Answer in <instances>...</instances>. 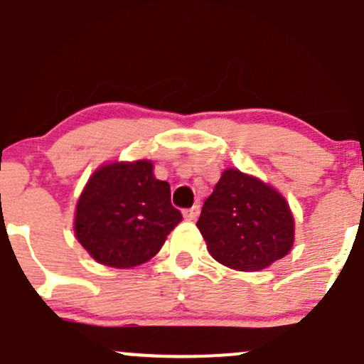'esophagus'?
I'll list each match as a JSON object with an SVG mask.
<instances>
[{"instance_id": "34e87169", "label": "esophagus", "mask_w": 364, "mask_h": 364, "mask_svg": "<svg viewBox=\"0 0 364 364\" xmlns=\"http://www.w3.org/2000/svg\"><path fill=\"white\" fill-rule=\"evenodd\" d=\"M198 213H200V205H193V208L183 211V218H185L186 221H195L198 218Z\"/></svg>"}]
</instances>
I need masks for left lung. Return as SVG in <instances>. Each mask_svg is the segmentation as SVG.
Listing matches in <instances>:
<instances>
[{"instance_id":"obj_1","label":"left lung","mask_w":364,"mask_h":364,"mask_svg":"<svg viewBox=\"0 0 364 364\" xmlns=\"http://www.w3.org/2000/svg\"><path fill=\"white\" fill-rule=\"evenodd\" d=\"M197 227L209 255L239 272H258L291 251L294 218L274 186L225 169L204 202Z\"/></svg>"}]
</instances>
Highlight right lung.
<instances>
[{"label":"right lung","mask_w":364,"mask_h":364,"mask_svg":"<svg viewBox=\"0 0 364 364\" xmlns=\"http://www.w3.org/2000/svg\"><path fill=\"white\" fill-rule=\"evenodd\" d=\"M183 220L172 208L171 186L153 174L151 160L108 162L80 193L75 237L97 263L132 269L151 259Z\"/></svg>","instance_id":"right-lung-1"}]
</instances>
